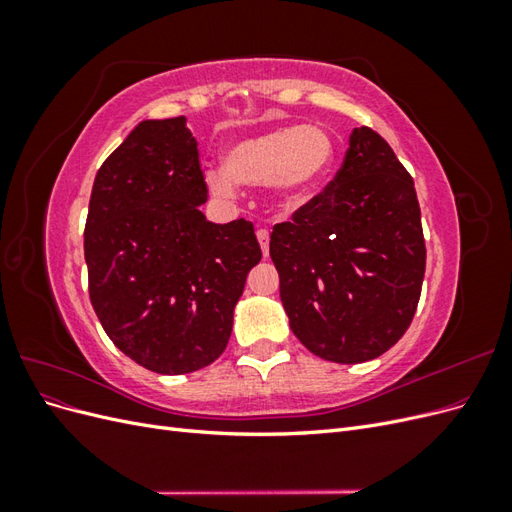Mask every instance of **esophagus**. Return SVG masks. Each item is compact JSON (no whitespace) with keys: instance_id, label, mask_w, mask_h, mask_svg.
Instances as JSON below:
<instances>
[{"instance_id":"1","label":"esophagus","mask_w":512,"mask_h":512,"mask_svg":"<svg viewBox=\"0 0 512 512\" xmlns=\"http://www.w3.org/2000/svg\"><path fill=\"white\" fill-rule=\"evenodd\" d=\"M256 237H258V243L262 247V254H265V258H267L269 256V230L267 228H260L256 232Z\"/></svg>"}]
</instances>
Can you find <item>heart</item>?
<instances>
[{"mask_svg": "<svg viewBox=\"0 0 512 512\" xmlns=\"http://www.w3.org/2000/svg\"><path fill=\"white\" fill-rule=\"evenodd\" d=\"M335 156L331 134L320 126H280L228 147L224 168L215 166L205 181L215 196L230 198L237 183H271L286 207L299 205L329 173Z\"/></svg>", "mask_w": 512, "mask_h": 512, "instance_id": "1", "label": "heart"}]
</instances>
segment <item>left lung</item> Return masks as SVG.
Returning <instances> with one entry per match:
<instances>
[{"instance_id":"1","label":"left lung","mask_w":512,"mask_h":512,"mask_svg":"<svg viewBox=\"0 0 512 512\" xmlns=\"http://www.w3.org/2000/svg\"><path fill=\"white\" fill-rule=\"evenodd\" d=\"M269 254L309 352L352 365L393 348L421 299L427 252L414 181L391 145L354 128L342 168L273 226Z\"/></svg>"}]
</instances>
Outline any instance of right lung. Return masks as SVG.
Returning a JSON list of instances; mask_svg holds the SVG:
<instances>
[{
  "label": "right lung",
  "instance_id": "1",
  "mask_svg": "<svg viewBox=\"0 0 512 512\" xmlns=\"http://www.w3.org/2000/svg\"><path fill=\"white\" fill-rule=\"evenodd\" d=\"M185 117L147 119L100 166L85 222L89 299L111 342L156 374L224 352L232 309L262 252L254 224L209 222Z\"/></svg>",
  "mask_w": 512,
  "mask_h": 512
}]
</instances>
